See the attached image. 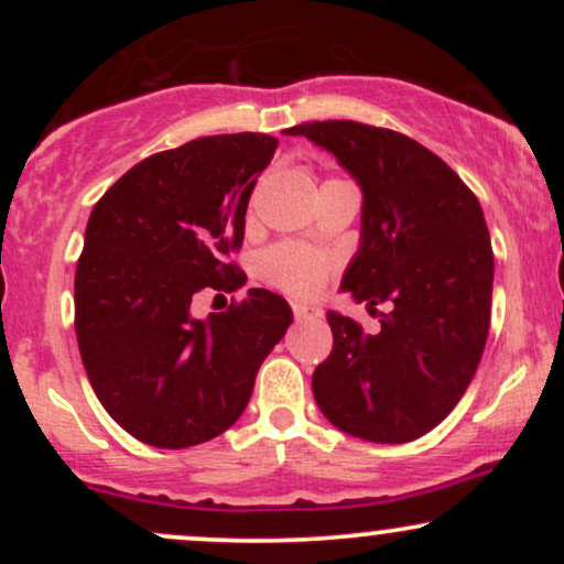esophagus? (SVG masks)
<instances>
[{"label": "esophagus", "instance_id": "1", "mask_svg": "<svg viewBox=\"0 0 564 564\" xmlns=\"http://www.w3.org/2000/svg\"><path fill=\"white\" fill-rule=\"evenodd\" d=\"M294 318L296 321H321L323 310L313 307V304H294Z\"/></svg>", "mask_w": 564, "mask_h": 564}]
</instances>
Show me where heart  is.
<instances>
[{
    "mask_svg": "<svg viewBox=\"0 0 564 564\" xmlns=\"http://www.w3.org/2000/svg\"><path fill=\"white\" fill-rule=\"evenodd\" d=\"M268 283L294 296H315L332 273V260L296 243H281L264 251L260 260Z\"/></svg>",
    "mask_w": 564,
    "mask_h": 564,
    "instance_id": "b5f03b06",
    "label": "heart"
}]
</instances>
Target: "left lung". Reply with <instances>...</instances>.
<instances>
[{"label":"left lung","instance_id":"1","mask_svg":"<svg viewBox=\"0 0 564 564\" xmlns=\"http://www.w3.org/2000/svg\"><path fill=\"white\" fill-rule=\"evenodd\" d=\"M364 191L360 246L341 291L381 313V328L328 310L334 349L313 394L336 430L368 443H411L453 411L480 366L490 326L494 249L475 193L422 142L358 121H310Z\"/></svg>","mask_w":564,"mask_h":564}]
</instances>
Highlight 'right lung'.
I'll return each mask as SVG.
<instances>
[{
    "label": "right lung",
    "instance_id": "right-lung-1",
    "mask_svg": "<svg viewBox=\"0 0 564 564\" xmlns=\"http://www.w3.org/2000/svg\"><path fill=\"white\" fill-rule=\"evenodd\" d=\"M278 140L260 132L191 140L134 164L95 204L76 264V339L111 419L153 448H191L238 422L257 371L294 321L289 302L249 289L193 318L204 289L246 283L230 251Z\"/></svg>",
    "mask_w": 564,
    "mask_h": 564
}]
</instances>
